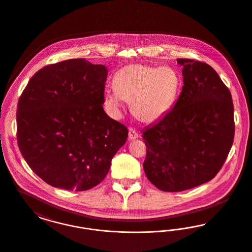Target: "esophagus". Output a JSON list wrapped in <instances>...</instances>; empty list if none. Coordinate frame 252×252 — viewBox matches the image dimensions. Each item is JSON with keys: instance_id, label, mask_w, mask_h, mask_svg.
<instances>
[{"instance_id": "1", "label": "esophagus", "mask_w": 252, "mask_h": 252, "mask_svg": "<svg viewBox=\"0 0 252 252\" xmlns=\"http://www.w3.org/2000/svg\"><path fill=\"white\" fill-rule=\"evenodd\" d=\"M138 137H139V132L135 130L132 127H129V129H128V138H129V140H131V141L132 140H135Z\"/></svg>"}]
</instances>
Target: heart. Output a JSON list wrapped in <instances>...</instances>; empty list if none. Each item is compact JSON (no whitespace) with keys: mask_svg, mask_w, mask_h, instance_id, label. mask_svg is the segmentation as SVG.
I'll return each instance as SVG.
<instances>
[{"mask_svg":"<svg viewBox=\"0 0 252 252\" xmlns=\"http://www.w3.org/2000/svg\"><path fill=\"white\" fill-rule=\"evenodd\" d=\"M180 76L171 67L133 64L123 67L113 77L114 92H107L104 104L114 116L122 101L131 104L135 117L145 123L161 119L173 107L180 92Z\"/></svg>","mask_w":252,"mask_h":252,"instance_id":"b5f03b06","label":"heart"}]
</instances>
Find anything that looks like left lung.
I'll use <instances>...</instances> for the list:
<instances>
[{
	"label": "left lung",
	"mask_w": 252,
	"mask_h": 252,
	"mask_svg": "<svg viewBox=\"0 0 252 252\" xmlns=\"http://www.w3.org/2000/svg\"><path fill=\"white\" fill-rule=\"evenodd\" d=\"M183 87L173 108L143 132L144 170L163 192H181L213 180L234 139L231 94L209 64L178 59Z\"/></svg>",
	"instance_id": "1"
}]
</instances>
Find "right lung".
Listing matches in <instances>:
<instances>
[{"label": "right lung", "mask_w": 252, "mask_h": 252, "mask_svg": "<svg viewBox=\"0 0 252 252\" xmlns=\"http://www.w3.org/2000/svg\"><path fill=\"white\" fill-rule=\"evenodd\" d=\"M108 71L85 59L50 64L20 96L17 141L32 171L49 185L87 191L104 180L128 130L105 112Z\"/></svg>", "instance_id": "1"}]
</instances>
